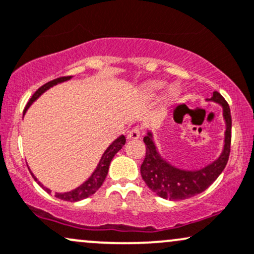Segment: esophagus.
<instances>
[{
    "label": "esophagus",
    "mask_w": 254,
    "mask_h": 254,
    "mask_svg": "<svg viewBox=\"0 0 254 254\" xmlns=\"http://www.w3.org/2000/svg\"><path fill=\"white\" fill-rule=\"evenodd\" d=\"M140 136L141 130L138 129V127H133V129H131L127 132V138H129V140H136V138H140Z\"/></svg>",
    "instance_id": "1"
}]
</instances>
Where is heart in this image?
<instances>
[{
  "mask_svg": "<svg viewBox=\"0 0 254 254\" xmlns=\"http://www.w3.org/2000/svg\"><path fill=\"white\" fill-rule=\"evenodd\" d=\"M163 88H164L163 82H149L147 83V84H144L143 91L148 96H154L155 94H157L158 91H160ZM177 96H178V89L176 86H171V88L168 90V93H166V100H168V102L174 101Z\"/></svg>",
  "mask_w": 254,
  "mask_h": 254,
  "instance_id": "1",
  "label": "heart"
}]
</instances>
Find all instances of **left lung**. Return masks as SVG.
<instances>
[{"label":"left lung","instance_id":"left-lung-1","mask_svg":"<svg viewBox=\"0 0 254 254\" xmlns=\"http://www.w3.org/2000/svg\"><path fill=\"white\" fill-rule=\"evenodd\" d=\"M223 107V118L225 121L224 147L218 159L208 164L205 168L197 170H182L171 165L169 161L161 158L153 141L152 132L148 131L143 137L146 143V157L141 165V176L152 191L163 199L172 201L185 200L206 190L217 177L222 174L228 163L230 154L231 142V116L230 108L218 91H213L211 99Z\"/></svg>","mask_w":254,"mask_h":254}]
</instances>
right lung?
I'll return each mask as SVG.
<instances>
[{
	"mask_svg": "<svg viewBox=\"0 0 254 254\" xmlns=\"http://www.w3.org/2000/svg\"><path fill=\"white\" fill-rule=\"evenodd\" d=\"M71 78H72L71 76L57 78V79L50 80V82L46 83L44 85H42L41 88H38L37 90H36V93L31 96V99L29 100V102H27L26 107H25V110H24V113L26 112L27 108L32 105V102L36 101V100H37L38 97H40L42 94L44 93V91H47L49 88H52V86L59 84V83L66 82V80L71 79ZM124 144H125V136L121 135L118 138H117V140H114L112 143L108 146L107 149L105 150V153L102 154L101 159H100L99 164H97L95 171L91 174V176L89 177L88 180L83 183V185L77 187L76 189H73V190H71V191H66V193H55V196H57L58 199L65 200V201L74 202V201H79V200L86 199V197H89L90 195L96 193V190H99V188L102 186V183H104L106 176H107L108 168H110V164H111V161H112L113 157L123 148V146H124ZM31 175L33 176V174H31ZM33 178H35V181H37V178H36L35 176H33ZM38 185H40L42 188L44 189V190H47L48 193H50V189L44 188V187L41 185V182H38Z\"/></svg>",
	"mask_w": 254,
	"mask_h": 254,
	"instance_id": "1",
	"label": "right lung"
}]
</instances>
